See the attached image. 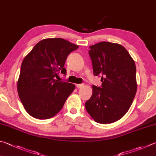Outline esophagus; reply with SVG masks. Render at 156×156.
I'll return each instance as SVG.
<instances>
[{
	"instance_id": "1",
	"label": "esophagus",
	"mask_w": 156,
	"mask_h": 156,
	"mask_svg": "<svg viewBox=\"0 0 156 156\" xmlns=\"http://www.w3.org/2000/svg\"><path fill=\"white\" fill-rule=\"evenodd\" d=\"M76 86V87L78 88V89H79V88H81V87H83V84H77Z\"/></svg>"
}]
</instances>
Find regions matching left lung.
Returning a JSON list of instances; mask_svg holds the SVG:
<instances>
[{"instance_id":"obj_1","label":"left lung","mask_w":156,"mask_h":156,"mask_svg":"<svg viewBox=\"0 0 156 156\" xmlns=\"http://www.w3.org/2000/svg\"><path fill=\"white\" fill-rule=\"evenodd\" d=\"M89 48L93 73L101 76L102 83L101 88L92 86L86 110L95 122H115L128 111L136 93L134 61L119 44L101 41Z\"/></svg>"}]
</instances>
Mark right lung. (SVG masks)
I'll return each mask as SVG.
<instances>
[{"mask_svg":"<svg viewBox=\"0 0 156 156\" xmlns=\"http://www.w3.org/2000/svg\"><path fill=\"white\" fill-rule=\"evenodd\" d=\"M78 48V45L64 39H44L24 57L17 89L24 109L33 117L52 118L75 89L73 84L58 82L56 78L59 72L66 74L67 56Z\"/></svg>","mask_w":156,"mask_h":156,"instance_id":"1","label":"right lung"}]
</instances>
